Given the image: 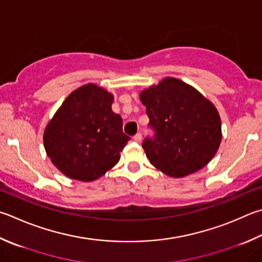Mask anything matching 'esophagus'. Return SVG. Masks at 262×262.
Wrapping results in <instances>:
<instances>
[{
  "label": "esophagus",
  "mask_w": 262,
  "mask_h": 262,
  "mask_svg": "<svg viewBox=\"0 0 262 262\" xmlns=\"http://www.w3.org/2000/svg\"><path fill=\"white\" fill-rule=\"evenodd\" d=\"M133 139H134L135 142H139V143H140V142L142 141V134H141V133H137V134H135Z\"/></svg>",
  "instance_id": "esophagus-1"
}]
</instances>
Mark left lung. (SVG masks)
Returning <instances> with one entry per match:
<instances>
[{
    "mask_svg": "<svg viewBox=\"0 0 262 262\" xmlns=\"http://www.w3.org/2000/svg\"><path fill=\"white\" fill-rule=\"evenodd\" d=\"M140 97L154 130L142 147L155 167L182 178L210 163L221 142V120L210 101L174 78L164 79Z\"/></svg>",
    "mask_w": 262,
    "mask_h": 262,
    "instance_id": "8db88e82",
    "label": "left lung"
}]
</instances>
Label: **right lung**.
Listing matches in <instances>:
<instances>
[{
    "label": "right lung",
    "mask_w": 262,
    "mask_h": 262,
    "mask_svg": "<svg viewBox=\"0 0 262 262\" xmlns=\"http://www.w3.org/2000/svg\"><path fill=\"white\" fill-rule=\"evenodd\" d=\"M113 96L95 84L70 95L48 123L45 149L57 168L79 181L96 180L120 159L130 140L122 118L112 111Z\"/></svg>",
    "instance_id": "right-lung-1"
}]
</instances>
